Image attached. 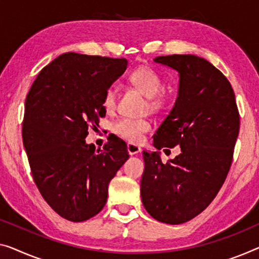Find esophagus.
<instances>
[{
    "instance_id": "34e87169",
    "label": "esophagus",
    "mask_w": 259,
    "mask_h": 259,
    "mask_svg": "<svg viewBox=\"0 0 259 259\" xmlns=\"http://www.w3.org/2000/svg\"><path fill=\"white\" fill-rule=\"evenodd\" d=\"M126 149H128V152H129L130 156H134V154H137V153H140L142 151V149L140 148V146L131 144V143H129L128 146H126Z\"/></svg>"
}]
</instances>
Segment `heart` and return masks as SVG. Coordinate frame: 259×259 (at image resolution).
<instances>
[{
    "instance_id": "1",
    "label": "heart",
    "mask_w": 259,
    "mask_h": 259,
    "mask_svg": "<svg viewBox=\"0 0 259 259\" xmlns=\"http://www.w3.org/2000/svg\"><path fill=\"white\" fill-rule=\"evenodd\" d=\"M129 82L142 92L146 98H149V106L153 110L160 109L164 106L165 99L159 94L163 88V79L160 75L148 66H141L135 68L128 76ZM116 90L109 87L105 92L102 100V106L107 111L113 110L116 106ZM151 129V123L145 118H119L113 123L111 130L119 138L133 144L141 143L144 134Z\"/></svg>"
}]
</instances>
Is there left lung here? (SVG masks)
<instances>
[{"label": "left lung", "instance_id": "left-lung-1", "mask_svg": "<svg viewBox=\"0 0 259 259\" xmlns=\"http://www.w3.org/2000/svg\"><path fill=\"white\" fill-rule=\"evenodd\" d=\"M179 73L175 107L153 136L157 150L180 146L163 164L159 151L143 152L141 196L148 213L180 225L213 201L228 175L240 131V114L230 82L203 58L172 55L154 58Z\"/></svg>", "mask_w": 259, "mask_h": 259}]
</instances>
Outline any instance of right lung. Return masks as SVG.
Listing matches in <instances>:
<instances>
[{"label": "right lung", "mask_w": 259, "mask_h": 259, "mask_svg": "<svg viewBox=\"0 0 259 259\" xmlns=\"http://www.w3.org/2000/svg\"><path fill=\"white\" fill-rule=\"evenodd\" d=\"M126 65L124 58L64 53L41 69L26 96L22 135L31 173L49 206L68 221L102 210L110 180L129 158L117 138L96 151L84 141L106 116L103 95Z\"/></svg>", "instance_id": "1"}]
</instances>
